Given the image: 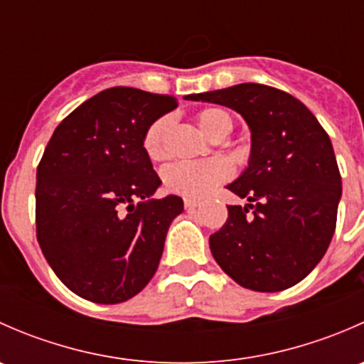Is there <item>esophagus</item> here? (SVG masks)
Returning <instances> with one entry per match:
<instances>
[{
    "mask_svg": "<svg viewBox=\"0 0 364 364\" xmlns=\"http://www.w3.org/2000/svg\"><path fill=\"white\" fill-rule=\"evenodd\" d=\"M199 205V200H193V199H185V208L186 209H196Z\"/></svg>",
    "mask_w": 364,
    "mask_h": 364,
    "instance_id": "esophagus-1",
    "label": "esophagus"
}]
</instances>
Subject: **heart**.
Wrapping results in <instances>:
<instances>
[{"label":"heart","instance_id":"1","mask_svg":"<svg viewBox=\"0 0 364 364\" xmlns=\"http://www.w3.org/2000/svg\"><path fill=\"white\" fill-rule=\"evenodd\" d=\"M197 124L213 141H222L232 132L234 121L230 114L218 107H205L197 112ZM172 128V117L161 116L153 121L144 132L142 146L149 160L160 161L167 156V137ZM230 178V167L223 160L183 161L174 164L164 172L165 188L188 199H203L218 185Z\"/></svg>","mask_w":364,"mask_h":364}]
</instances>
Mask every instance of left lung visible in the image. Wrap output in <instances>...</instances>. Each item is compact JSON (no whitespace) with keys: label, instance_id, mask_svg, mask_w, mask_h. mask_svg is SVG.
Masks as SVG:
<instances>
[{"label":"left lung","instance_id":"8db88e82","mask_svg":"<svg viewBox=\"0 0 364 364\" xmlns=\"http://www.w3.org/2000/svg\"><path fill=\"white\" fill-rule=\"evenodd\" d=\"M192 100L234 109L252 130L248 168L227 186L248 204L227 205V222L209 236L213 257L250 291L299 284L336 229L341 176L329 135L306 105L264 84H237Z\"/></svg>","mask_w":364,"mask_h":364}]
</instances>
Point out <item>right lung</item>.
<instances>
[{
    "instance_id": "obj_1",
    "label": "right lung",
    "mask_w": 364,
    "mask_h": 364,
    "mask_svg": "<svg viewBox=\"0 0 364 364\" xmlns=\"http://www.w3.org/2000/svg\"><path fill=\"white\" fill-rule=\"evenodd\" d=\"M174 107L178 100L167 95L111 87L70 112L43 151L36 240L56 277L84 299L123 303L156 273L183 200L149 199L161 181L142 137Z\"/></svg>"
}]
</instances>
